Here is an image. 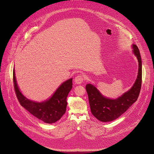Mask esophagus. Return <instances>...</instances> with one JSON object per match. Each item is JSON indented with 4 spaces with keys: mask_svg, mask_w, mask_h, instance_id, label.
<instances>
[{
    "mask_svg": "<svg viewBox=\"0 0 154 154\" xmlns=\"http://www.w3.org/2000/svg\"><path fill=\"white\" fill-rule=\"evenodd\" d=\"M74 81L77 84H81L82 82H83V81H85V75L83 74H79L77 75L75 77Z\"/></svg>",
    "mask_w": 154,
    "mask_h": 154,
    "instance_id": "1",
    "label": "esophagus"
}]
</instances>
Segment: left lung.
Wrapping results in <instances>:
<instances>
[{"label": "left lung", "mask_w": 154, "mask_h": 154, "mask_svg": "<svg viewBox=\"0 0 154 154\" xmlns=\"http://www.w3.org/2000/svg\"><path fill=\"white\" fill-rule=\"evenodd\" d=\"M133 52L138 61L137 80L130 90L119 98L112 100L102 95L91 84H87L86 90L92 115L98 120L107 122L116 120L125 112L138 99L142 82V65L140 51L136 45H132Z\"/></svg>", "instance_id": "left-lung-1"}]
</instances>
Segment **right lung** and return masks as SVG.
I'll return each instance as SVG.
<instances>
[{"label": "right lung", "instance_id": "right-lung-1", "mask_svg": "<svg viewBox=\"0 0 154 154\" xmlns=\"http://www.w3.org/2000/svg\"><path fill=\"white\" fill-rule=\"evenodd\" d=\"M13 82L16 97L22 106L36 118L46 123H53L61 119L66 112V98L72 87V79L63 83L48 100L37 103L25 97L19 91L13 70Z\"/></svg>", "mask_w": 154, "mask_h": 154}]
</instances>
